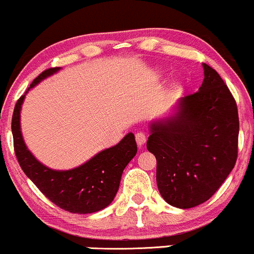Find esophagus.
<instances>
[{
	"label": "esophagus",
	"mask_w": 254,
	"mask_h": 254,
	"mask_svg": "<svg viewBox=\"0 0 254 254\" xmlns=\"http://www.w3.org/2000/svg\"><path fill=\"white\" fill-rule=\"evenodd\" d=\"M135 137H136V142H137V144H138V146H140V147H141V146H143L144 142L147 141V136H146V133L142 132V131H138L137 133H136Z\"/></svg>",
	"instance_id": "1"
}]
</instances>
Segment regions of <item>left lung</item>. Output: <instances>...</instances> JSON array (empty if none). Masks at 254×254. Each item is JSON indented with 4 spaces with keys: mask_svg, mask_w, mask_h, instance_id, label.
<instances>
[{
    "mask_svg": "<svg viewBox=\"0 0 254 254\" xmlns=\"http://www.w3.org/2000/svg\"><path fill=\"white\" fill-rule=\"evenodd\" d=\"M202 66L199 91L181 99L176 116L152 124L147 141V149L157 159L159 191L178 208L207 201L238 159L236 101L216 69Z\"/></svg>",
    "mask_w": 254,
    "mask_h": 254,
    "instance_id": "1",
    "label": "left lung"
}]
</instances>
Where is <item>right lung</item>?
Returning a JSON list of instances; mask_svg holds the SVG:
<instances>
[{
  "label": "right lung",
  "instance_id": "add662e5",
  "mask_svg": "<svg viewBox=\"0 0 254 254\" xmlns=\"http://www.w3.org/2000/svg\"><path fill=\"white\" fill-rule=\"evenodd\" d=\"M57 71L59 67L43 71L33 79L30 88ZM24 97L20 96L14 107L12 132L14 152L25 175L53 204L68 212L93 213L107 207L118 191L125 166L137 152L133 133H127L118 144L100 152L82 166L55 171L42 165L25 146L20 131V108Z\"/></svg>",
  "mask_w": 254,
  "mask_h": 254
}]
</instances>
